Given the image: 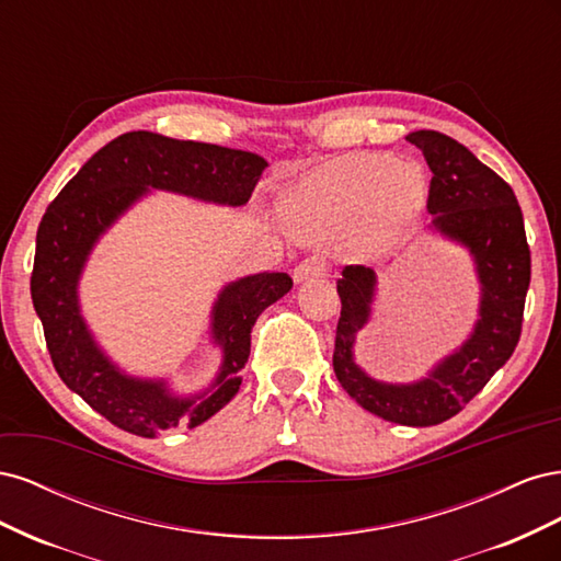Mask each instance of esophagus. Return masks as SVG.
Wrapping results in <instances>:
<instances>
[{
    "mask_svg": "<svg viewBox=\"0 0 561 561\" xmlns=\"http://www.w3.org/2000/svg\"><path fill=\"white\" fill-rule=\"evenodd\" d=\"M328 274V262L325 257H318V254H313V257H307L304 262H299L293 271V278L297 283H304L309 278H322Z\"/></svg>",
    "mask_w": 561,
    "mask_h": 561,
    "instance_id": "1",
    "label": "esophagus"
}]
</instances>
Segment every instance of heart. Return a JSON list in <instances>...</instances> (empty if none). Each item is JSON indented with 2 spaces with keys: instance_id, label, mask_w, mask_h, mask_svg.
<instances>
[{
  "instance_id": "b5f03b06",
  "label": "heart",
  "mask_w": 561,
  "mask_h": 561,
  "mask_svg": "<svg viewBox=\"0 0 561 561\" xmlns=\"http://www.w3.org/2000/svg\"><path fill=\"white\" fill-rule=\"evenodd\" d=\"M428 178L419 163L386 157H346L316 168L285 196L283 213L301 239L348 231V250L379 254L421 213Z\"/></svg>"
}]
</instances>
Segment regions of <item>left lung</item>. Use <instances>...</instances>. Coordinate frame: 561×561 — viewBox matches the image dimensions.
<instances>
[{
  "mask_svg": "<svg viewBox=\"0 0 561 561\" xmlns=\"http://www.w3.org/2000/svg\"><path fill=\"white\" fill-rule=\"evenodd\" d=\"M431 168V227L466 245L482 287L480 320L463 346L414 383H383L353 360L355 334L371 313L375 271L351 264L336 280L342 318L336 322L334 375L367 412L400 426H437L456 416L511 358L531 280V252L515 192L461 142L437 130L407 135Z\"/></svg>",
  "mask_w": 561,
  "mask_h": 561,
  "instance_id": "obj_1",
  "label": "left lung"
}]
</instances>
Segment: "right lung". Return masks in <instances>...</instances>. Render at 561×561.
Here are the masks:
<instances>
[{
	"mask_svg": "<svg viewBox=\"0 0 561 561\" xmlns=\"http://www.w3.org/2000/svg\"><path fill=\"white\" fill-rule=\"evenodd\" d=\"M268 163L252 151L173 140L159 133L118 135L81 165L46 208L37 229L30 293L54 367L77 396L116 428L154 437L175 426L196 428L239 393L260 313L290 293L287 274H254L225 285L213 307L210 334L225 360L215 383L182 398L165 381L124 375L100 351L79 311L77 285L95 241L149 190L243 206Z\"/></svg>",
	"mask_w": 561,
	"mask_h": 561,
	"instance_id": "add662e5",
	"label": "right lung"
}]
</instances>
